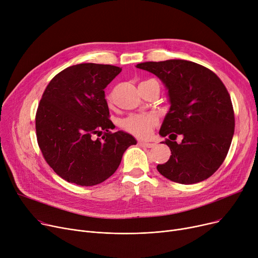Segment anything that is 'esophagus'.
<instances>
[{"label":"esophagus","mask_w":258,"mask_h":258,"mask_svg":"<svg viewBox=\"0 0 258 258\" xmlns=\"http://www.w3.org/2000/svg\"><path fill=\"white\" fill-rule=\"evenodd\" d=\"M138 144H139L140 146H142V147H147V148H151V147H153V146L155 145L154 143L145 142V141H139V142H138Z\"/></svg>","instance_id":"obj_1"}]
</instances>
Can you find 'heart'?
I'll return each instance as SVG.
<instances>
[{
    "label": "heart",
    "instance_id": "obj_1",
    "mask_svg": "<svg viewBox=\"0 0 258 258\" xmlns=\"http://www.w3.org/2000/svg\"><path fill=\"white\" fill-rule=\"evenodd\" d=\"M157 123V117L152 114H134L124 118L121 125L126 132L135 136L145 138L150 136L154 125Z\"/></svg>",
    "mask_w": 258,
    "mask_h": 258
}]
</instances>
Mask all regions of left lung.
Here are the masks:
<instances>
[{
	"mask_svg": "<svg viewBox=\"0 0 258 258\" xmlns=\"http://www.w3.org/2000/svg\"><path fill=\"white\" fill-rule=\"evenodd\" d=\"M137 68L158 76L168 90L170 108L159 134L169 136L171 156L158 171L170 181L195 184L220 168L234 134V111L219 76L204 66L184 59L146 61ZM181 134V144L175 139Z\"/></svg>",
	"mask_w": 258,
	"mask_h": 258,
	"instance_id": "8db88e82",
	"label": "left lung"
}]
</instances>
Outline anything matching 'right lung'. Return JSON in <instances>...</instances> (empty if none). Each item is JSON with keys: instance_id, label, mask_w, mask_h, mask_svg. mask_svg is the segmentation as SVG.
I'll list each match as a JSON object with an SVG mask.
<instances>
[{"instance_id": "add662e5", "label": "right lung", "mask_w": 258, "mask_h": 258, "mask_svg": "<svg viewBox=\"0 0 258 258\" xmlns=\"http://www.w3.org/2000/svg\"><path fill=\"white\" fill-rule=\"evenodd\" d=\"M120 72L116 66L79 63L47 86L35 115L36 138L46 162L63 180L97 185L111 177L126 148L137 143L127 133L110 132L114 124L104 89Z\"/></svg>"}]
</instances>
